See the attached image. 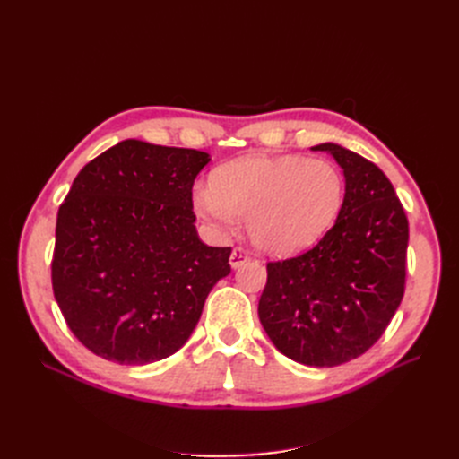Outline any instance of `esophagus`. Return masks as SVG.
Returning <instances> with one entry per match:
<instances>
[{
	"label": "esophagus",
	"mask_w": 459,
	"mask_h": 459,
	"mask_svg": "<svg viewBox=\"0 0 459 459\" xmlns=\"http://www.w3.org/2000/svg\"><path fill=\"white\" fill-rule=\"evenodd\" d=\"M251 260V256H248L243 248H233V253H231V256H230V264H231V268L233 270H238V268H241L245 262H248Z\"/></svg>",
	"instance_id": "obj_1"
}]
</instances>
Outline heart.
<instances>
[{"instance_id": "obj_1", "label": "heart", "mask_w": 459, "mask_h": 459, "mask_svg": "<svg viewBox=\"0 0 459 459\" xmlns=\"http://www.w3.org/2000/svg\"><path fill=\"white\" fill-rule=\"evenodd\" d=\"M346 179L335 162L304 155L245 157L212 174L211 186H195L191 206L203 224L221 235L245 216L258 251L290 256L316 245L335 224Z\"/></svg>"}]
</instances>
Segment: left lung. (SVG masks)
I'll return each instance as SVG.
<instances>
[{
    "mask_svg": "<svg viewBox=\"0 0 459 459\" xmlns=\"http://www.w3.org/2000/svg\"><path fill=\"white\" fill-rule=\"evenodd\" d=\"M342 169L346 195L333 228L308 253L268 262L258 317L275 349L333 368L379 341L406 283L408 218L388 178L368 159L322 143Z\"/></svg>",
    "mask_w": 459,
    "mask_h": 459,
    "instance_id": "8db88e82",
    "label": "left lung"
}]
</instances>
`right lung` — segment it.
I'll return each instance as SVG.
<instances>
[{
	"label": "right lung",
	"instance_id": "1",
	"mask_svg": "<svg viewBox=\"0 0 459 459\" xmlns=\"http://www.w3.org/2000/svg\"><path fill=\"white\" fill-rule=\"evenodd\" d=\"M208 162L203 151L126 140L74 178L57 214L51 283L93 354L126 366L172 356L231 272V248L204 245L195 228L191 189Z\"/></svg>",
	"mask_w": 459,
	"mask_h": 459
}]
</instances>
